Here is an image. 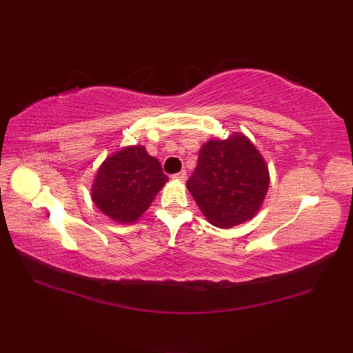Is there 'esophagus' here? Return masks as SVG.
<instances>
[{
    "instance_id": "esophagus-1",
    "label": "esophagus",
    "mask_w": 353,
    "mask_h": 353,
    "mask_svg": "<svg viewBox=\"0 0 353 353\" xmlns=\"http://www.w3.org/2000/svg\"><path fill=\"white\" fill-rule=\"evenodd\" d=\"M172 179H176V181H181V182H185L186 181V171L176 172V174H172Z\"/></svg>"
}]
</instances>
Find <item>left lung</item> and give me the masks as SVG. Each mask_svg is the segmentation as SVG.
I'll return each instance as SVG.
<instances>
[{"instance_id":"1","label":"left lung","mask_w":353,"mask_h":353,"mask_svg":"<svg viewBox=\"0 0 353 353\" xmlns=\"http://www.w3.org/2000/svg\"><path fill=\"white\" fill-rule=\"evenodd\" d=\"M268 168L244 134L211 139L200 148L197 167L186 182L206 219L234 228L258 212L268 190Z\"/></svg>"}]
</instances>
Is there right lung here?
Returning <instances> with one entry per match:
<instances>
[{
    "instance_id": "right-lung-1",
    "label": "right lung",
    "mask_w": 353,
    "mask_h": 353,
    "mask_svg": "<svg viewBox=\"0 0 353 353\" xmlns=\"http://www.w3.org/2000/svg\"><path fill=\"white\" fill-rule=\"evenodd\" d=\"M167 182L159 161L144 147H125L101 163L92 186V200L109 219L132 223L147 211Z\"/></svg>"
}]
</instances>
